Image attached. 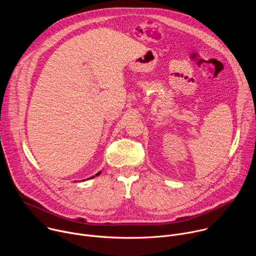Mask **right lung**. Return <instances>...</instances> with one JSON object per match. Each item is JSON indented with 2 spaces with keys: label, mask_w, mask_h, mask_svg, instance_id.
<instances>
[{
  "label": "right lung",
  "mask_w": 256,
  "mask_h": 256,
  "mask_svg": "<svg viewBox=\"0 0 256 256\" xmlns=\"http://www.w3.org/2000/svg\"><path fill=\"white\" fill-rule=\"evenodd\" d=\"M100 174H101V171H99V172H98V173H97V174H96V175H94V176H92V177H90V179H92V178H94V177H95V176H98V175H100Z\"/></svg>",
  "instance_id": "add662e5"
}]
</instances>
